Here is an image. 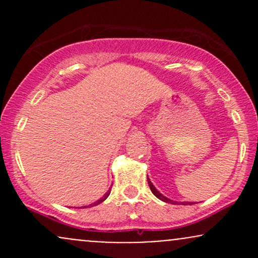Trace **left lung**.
Masks as SVG:
<instances>
[{
    "label": "left lung",
    "instance_id": "8db88e82",
    "mask_svg": "<svg viewBox=\"0 0 258 258\" xmlns=\"http://www.w3.org/2000/svg\"><path fill=\"white\" fill-rule=\"evenodd\" d=\"M148 184H149V186H150V190H152V193L155 195V197L158 198V199H160L161 201H165V203H168V204H178V203H177V201H173V200L168 199V198L165 197V195H162L161 193H160L158 189H156L155 186H154V184L152 183V180H150L149 178H148ZM180 204H182V205H193V204H195V203H190V201H184V203H180Z\"/></svg>",
    "mask_w": 258,
    "mask_h": 258
}]
</instances>
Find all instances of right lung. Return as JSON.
<instances>
[{
  "mask_svg": "<svg viewBox=\"0 0 258 258\" xmlns=\"http://www.w3.org/2000/svg\"><path fill=\"white\" fill-rule=\"evenodd\" d=\"M110 190L111 189H109L108 191H106V193L103 195V198H100L99 200H97V201H94V203H92V204H90V205H86V206H81L80 207V209H87V207H93V206H97L98 205V204H100V203H103V201H104L106 198L109 197V194H110Z\"/></svg>",
  "mask_w": 258,
  "mask_h": 258,
  "instance_id": "add662e5",
  "label": "right lung"
}]
</instances>
